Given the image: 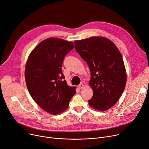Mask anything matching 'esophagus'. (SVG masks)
I'll return each mask as SVG.
<instances>
[{
	"label": "esophagus",
	"instance_id": "obj_1",
	"mask_svg": "<svg viewBox=\"0 0 149 149\" xmlns=\"http://www.w3.org/2000/svg\"><path fill=\"white\" fill-rule=\"evenodd\" d=\"M83 87H84V85H83V83H80V84L79 85V88L80 89H83Z\"/></svg>",
	"mask_w": 149,
	"mask_h": 149
}]
</instances>
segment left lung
<instances>
[{
	"label": "left lung",
	"mask_w": 149,
	"mask_h": 149,
	"mask_svg": "<svg viewBox=\"0 0 149 149\" xmlns=\"http://www.w3.org/2000/svg\"><path fill=\"white\" fill-rule=\"evenodd\" d=\"M74 43L77 52L91 71L89 84L93 94L89 104L96 110L107 111L116 104L126 86L127 75L121 54L105 37H92Z\"/></svg>",
	"instance_id": "left-lung-1"
}]
</instances>
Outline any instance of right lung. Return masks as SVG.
<instances>
[{
  "instance_id": "right-lung-1",
  "label": "right lung",
  "mask_w": 149,
  "mask_h": 149,
  "mask_svg": "<svg viewBox=\"0 0 149 149\" xmlns=\"http://www.w3.org/2000/svg\"><path fill=\"white\" fill-rule=\"evenodd\" d=\"M74 43L49 38L31 52L25 70L28 90L36 103L46 112L58 114L65 111L75 93L65 80L61 66Z\"/></svg>"
}]
</instances>
